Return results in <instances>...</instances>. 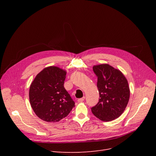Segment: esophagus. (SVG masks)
Returning a JSON list of instances; mask_svg holds the SVG:
<instances>
[{
    "label": "esophagus",
    "instance_id": "34e87169",
    "mask_svg": "<svg viewBox=\"0 0 156 156\" xmlns=\"http://www.w3.org/2000/svg\"><path fill=\"white\" fill-rule=\"evenodd\" d=\"M84 99H85V97H83L82 98H80V99H78V102H83L84 101Z\"/></svg>",
    "mask_w": 156,
    "mask_h": 156
}]
</instances>
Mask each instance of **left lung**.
I'll use <instances>...</instances> for the list:
<instances>
[{"label":"left lung","instance_id":"1","mask_svg":"<svg viewBox=\"0 0 156 156\" xmlns=\"http://www.w3.org/2000/svg\"><path fill=\"white\" fill-rule=\"evenodd\" d=\"M93 71L97 77L100 99L92 112L103 121L115 119L124 112L129 101L128 81L119 70L107 64L94 66Z\"/></svg>","mask_w":156,"mask_h":156}]
</instances>
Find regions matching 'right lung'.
Segmentation results:
<instances>
[{
    "instance_id": "add662e5",
    "label": "right lung",
    "mask_w": 156,
    "mask_h": 156,
    "mask_svg": "<svg viewBox=\"0 0 156 156\" xmlns=\"http://www.w3.org/2000/svg\"><path fill=\"white\" fill-rule=\"evenodd\" d=\"M66 72L55 66L40 71L31 83L29 97L36 115L47 122H57L66 117L75 102L64 87Z\"/></svg>"
}]
</instances>
